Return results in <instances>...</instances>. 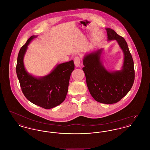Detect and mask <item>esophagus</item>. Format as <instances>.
Here are the masks:
<instances>
[{"label":"esophagus","instance_id":"obj_1","mask_svg":"<svg viewBox=\"0 0 150 150\" xmlns=\"http://www.w3.org/2000/svg\"><path fill=\"white\" fill-rule=\"evenodd\" d=\"M74 64L76 67L80 66V58L79 57H75L74 58Z\"/></svg>","mask_w":150,"mask_h":150}]
</instances>
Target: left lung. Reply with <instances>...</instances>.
Listing matches in <instances>:
<instances>
[{"label":"left lung","mask_w":150,"mask_h":150,"mask_svg":"<svg viewBox=\"0 0 150 150\" xmlns=\"http://www.w3.org/2000/svg\"><path fill=\"white\" fill-rule=\"evenodd\" d=\"M107 40H116L124 53V61L121 70L108 71L101 59L103 49L92 51L83 58L86 85L93 98L106 104L119 102L132 88L135 77L134 62L125 39L114 30L106 28Z\"/></svg>","instance_id":"8db88e82"}]
</instances>
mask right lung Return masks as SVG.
I'll use <instances>...</instances> for the list:
<instances>
[{"label":"right lung","instance_id":"obj_1","mask_svg":"<svg viewBox=\"0 0 150 150\" xmlns=\"http://www.w3.org/2000/svg\"><path fill=\"white\" fill-rule=\"evenodd\" d=\"M36 37L31 36L20 49L16 73L25 97L37 106L50 109L60 105L65 100L75 65L73 60L57 64L49 74L42 77H36L29 74L25 69L23 58L28 45Z\"/></svg>","mask_w":150,"mask_h":150}]
</instances>
